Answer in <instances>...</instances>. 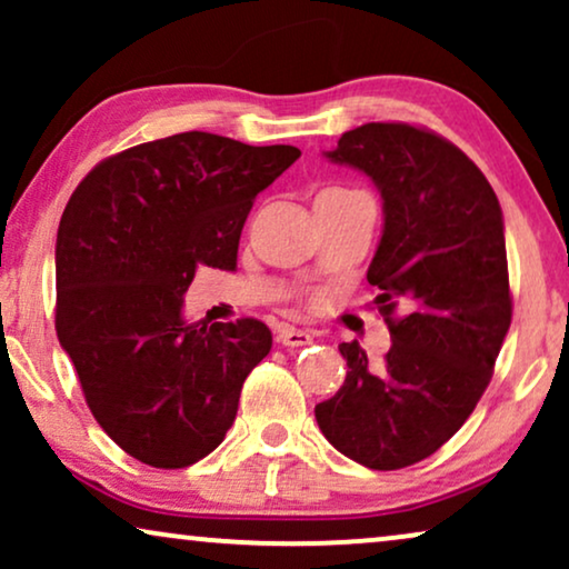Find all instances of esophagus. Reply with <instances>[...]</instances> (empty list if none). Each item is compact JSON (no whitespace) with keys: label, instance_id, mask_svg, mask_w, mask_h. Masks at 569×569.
Wrapping results in <instances>:
<instances>
[{"label":"esophagus","instance_id":"esophagus-1","mask_svg":"<svg viewBox=\"0 0 569 569\" xmlns=\"http://www.w3.org/2000/svg\"><path fill=\"white\" fill-rule=\"evenodd\" d=\"M277 341L282 347H306V345H310V341H313V337H310L308 331L295 329V326H282V329H279V333H277Z\"/></svg>","mask_w":569,"mask_h":569}]
</instances>
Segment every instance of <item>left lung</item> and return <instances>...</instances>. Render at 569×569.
Returning a JSON list of instances; mask_svg holds the SVG:
<instances>
[{
	"instance_id": "left-lung-1",
	"label": "left lung",
	"mask_w": 569,
	"mask_h": 569,
	"mask_svg": "<svg viewBox=\"0 0 569 569\" xmlns=\"http://www.w3.org/2000/svg\"><path fill=\"white\" fill-rule=\"evenodd\" d=\"M326 158L362 170L383 199L368 282L391 349L370 362L357 341L339 345L345 386L316 419L352 461L403 469L461 430L495 372L512 318L502 209L485 173L430 129L372 121Z\"/></svg>"
}]
</instances>
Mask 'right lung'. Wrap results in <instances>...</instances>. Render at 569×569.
<instances>
[{"mask_svg": "<svg viewBox=\"0 0 569 569\" xmlns=\"http://www.w3.org/2000/svg\"><path fill=\"white\" fill-rule=\"evenodd\" d=\"M300 158L183 131L98 162L61 214L57 337L84 401L121 450L154 469L212 453L243 380L269 355L256 318L189 323L199 267L236 269L253 199Z\"/></svg>", "mask_w": 569, "mask_h": 569, "instance_id": "add662e5", "label": "right lung"}]
</instances>
